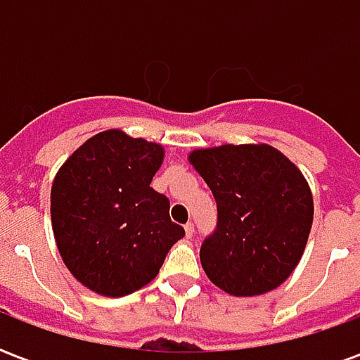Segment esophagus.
I'll list each match as a JSON object with an SVG mask.
<instances>
[{
    "label": "esophagus",
    "instance_id": "obj_1",
    "mask_svg": "<svg viewBox=\"0 0 360 360\" xmlns=\"http://www.w3.org/2000/svg\"><path fill=\"white\" fill-rule=\"evenodd\" d=\"M185 233H187V237H193V233H195V224L193 221H188L185 226Z\"/></svg>",
    "mask_w": 360,
    "mask_h": 360
}]
</instances>
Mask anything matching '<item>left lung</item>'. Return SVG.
<instances>
[{
	"label": "left lung",
	"instance_id": "left-lung-1",
	"mask_svg": "<svg viewBox=\"0 0 360 360\" xmlns=\"http://www.w3.org/2000/svg\"><path fill=\"white\" fill-rule=\"evenodd\" d=\"M188 162L218 204V227L200 247L208 279L233 297L281 285L301 260L314 216L301 169L270 144L196 148Z\"/></svg>",
	"mask_w": 360,
	"mask_h": 360
}]
</instances>
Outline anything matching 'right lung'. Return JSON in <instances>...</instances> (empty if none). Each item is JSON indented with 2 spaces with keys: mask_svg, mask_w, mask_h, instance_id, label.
Masks as SVG:
<instances>
[{
  "mask_svg": "<svg viewBox=\"0 0 360 360\" xmlns=\"http://www.w3.org/2000/svg\"><path fill=\"white\" fill-rule=\"evenodd\" d=\"M158 142L119 129L90 136L51 183V229L67 270L103 297H125L156 278L185 229L150 187L164 162Z\"/></svg>",
  "mask_w": 360,
  "mask_h": 360,
  "instance_id": "1",
  "label": "right lung"
}]
</instances>
